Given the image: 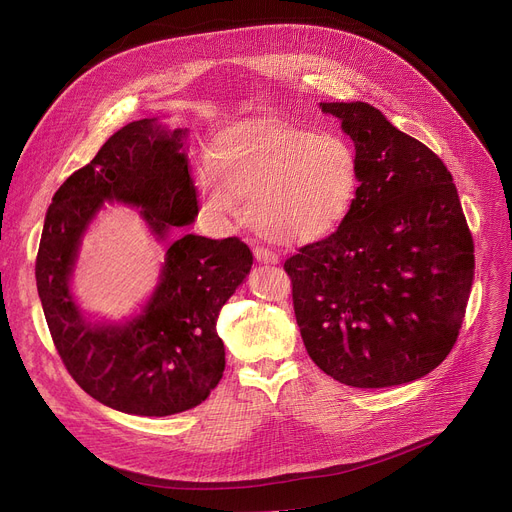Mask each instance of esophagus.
I'll use <instances>...</instances> for the list:
<instances>
[{
    "label": "esophagus",
    "instance_id": "34e87169",
    "mask_svg": "<svg viewBox=\"0 0 512 512\" xmlns=\"http://www.w3.org/2000/svg\"><path fill=\"white\" fill-rule=\"evenodd\" d=\"M254 256H256V260L262 262V264H277V262H279L277 252H273V250H269V248H256V250H254Z\"/></svg>",
    "mask_w": 512,
    "mask_h": 512
}]
</instances>
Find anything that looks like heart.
Here are the masks:
<instances>
[{
    "mask_svg": "<svg viewBox=\"0 0 512 512\" xmlns=\"http://www.w3.org/2000/svg\"><path fill=\"white\" fill-rule=\"evenodd\" d=\"M204 212L241 218L264 237L312 243L342 227L358 196V160L346 137L264 120L223 133L198 168Z\"/></svg>",
    "mask_w": 512,
    "mask_h": 512,
    "instance_id": "1",
    "label": "heart"
}]
</instances>
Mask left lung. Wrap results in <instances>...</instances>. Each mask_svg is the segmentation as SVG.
Returning <instances> with one entry per match:
<instances>
[{
	"label": "left lung",
	"instance_id": "1",
	"mask_svg": "<svg viewBox=\"0 0 512 512\" xmlns=\"http://www.w3.org/2000/svg\"><path fill=\"white\" fill-rule=\"evenodd\" d=\"M342 120L358 196L335 233L285 260L316 367L352 387L421 379L456 344L475 246L450 170L371 104H321Z\"/></svg>",
	"mask_w": 512,
	"mask_h": 512
}]
</instances>
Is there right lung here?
Masks as SVG:
<instances>
[{"instance_id":"add662e5","label":"right lung","mask_w":512,"mask_h":512,"mask_svg":"<svg viewBox=\"0 0 512 512\" xmlns=\"http://www.w3.org/2000/svg\"><path fill=\"white\" fill-rule=\"evenodd\" d=\"M185 133L162 129L156 118L116 131L54 193L35 262L43 314L66 371L97 402L139 417L189 410L221 381L225 346L216 321L252 269L250 248L239 237L189 233L173 241L152 300L127 325L85 321L68 283L81 235L104 202L139 206L160 239L193 223L198 193Z\"/></svg>"}]
</instances>
